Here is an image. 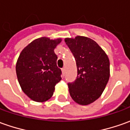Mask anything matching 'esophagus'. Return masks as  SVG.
Returning <instances> with one entry per match:
<instances>
[{
  "label": "esophagus",
  "mask_w": 130,
  "mask_h": 130,
  "mask_svg": "<svg viewBox=\"0 0 130 130\" xmlns=\"http://www.w3.org/2000/svg\"><path fill=\"white\" fill-rule=\"evenodd\" d=\"M62 75H65V68L62 69Z\"/></svg>",
  "instance_id": "esophagus-1"
}]
</instances>
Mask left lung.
Returning <instances> with one entry per match:
<instances>
[{
    "mask_svg": "<svg viewBox=\"0 0 130 130\" xmlns=\"http://www.w3.org/2000/svg\"><path fill=\"white\" fill-rule=\"evenodd\" d=\"M66 45L76 60L77 76L68 83L72 100L81 105H90L101 96L109 78V60L95 40L85 36L67 38Z\"/></svg>",
    "mask_w": 130,
    "mask_h": 130,
    "instance_id": "1",
    "label": "left lung"
}]
</instances>
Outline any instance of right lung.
<instances>
[{"instance_id": "add662e5", "label": "right lung", "mask_w": 130, "mask_h": 130, "mask_svg": "<svg viewBox=\"0 0 130 130\" xmlns=\"http://www.w3.org/2000/svg\"><path fill=\"white\" fill-rule=\"evenodd\" d=\"M61 38L42 37L34 40L21 51L15 66L22 90L32 100L43 102L53 95L55 86L61 80L54 50Z\"/></svg>"}]
</instances>
